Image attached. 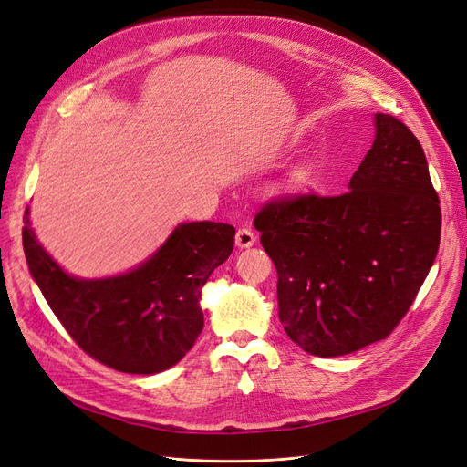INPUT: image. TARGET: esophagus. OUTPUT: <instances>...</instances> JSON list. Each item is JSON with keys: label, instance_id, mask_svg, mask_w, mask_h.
<instances>
[{"label": "esophagus", "instance_id": "34e87169", "mask_svg": "<svg viewBox=\"0 0 467 467\" xmlns=\"http://www.w3.org/2000/svg\"><path fill=\"white\" fill-rule=\"evenodd\" d=\"M254 241H256V237H254V234L249 228H239L237 230V234H235V245L237 247H241V249L251 247Z\"/></svg>", "mask_w": 467, "mask_h": 467}]
</instances>
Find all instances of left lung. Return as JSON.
<instances>
[{"mask_svg": "<svg viewBox=\"0 0 467 467\" xmlns=\"http://www.w3.org/2000/svg\"><path fill=\"white\" fill-rule=\"evenodd\" d=\"M336 197L289 195L254 216L278 272L285 334L318 358L384 340L423 285L441 244L439 195L423 147L390 114Z\"/></svg>", "mask_w": 467, "mask_h": 467, "instance_id": "8db88e82", "label": "left lung"}]
</instances>
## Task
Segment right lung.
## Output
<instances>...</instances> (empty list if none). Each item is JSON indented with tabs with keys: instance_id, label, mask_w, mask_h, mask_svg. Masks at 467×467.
I'll use <instances>...</instances> for the list:
<instances>
[{
	"instance_id": "obj_1",
	"label": "right lung",
	"mask_w": 467,
	"mask_h": 467,
	"mask_svg": "<svg viewBox=\"0 0 467 467\" xmlns=\"http://www.w3.org/2000/svg\"><path fill=\"white\" fill-rule=\"evenodd\" d=\"M30 275L77 346L116 371L152 375L182 361L204 327L201 289L228 259L235 230L191 222L173 230L147 263L114 278L80 280L44 251L25 214Z\"/></svg>"
}]
</instances>
